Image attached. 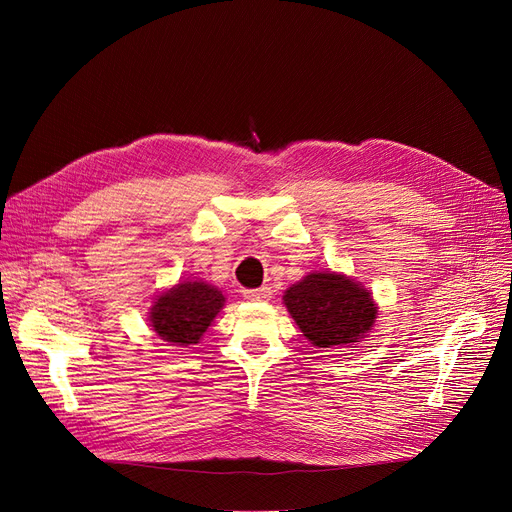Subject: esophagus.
<instances>
[{
	"label": "esophagus",
	"instance_id": "34e87169",
	"mask_svg": "<svg viewBox=\"0 0 512 512\" xmlns=\"http://www.w3.org/2000/svg\"><path fill=\"white\" fill-rule=\"evenodd\" d=\"M270 294H272V290L267 286L253 288V290H242V297H245L247 301H270Z\"/></svg>",
	"mask_w": 512,
	"mask_h": 512
}]
</instances>
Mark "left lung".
Here are the masks:
<instances>
[{"mask_svg":"<svg viewBox=\"0 0 512 512\" xmlns=\"http://www.w3.org/2000/svg\"><path fill=\"white\" fill-rule=\"evenodd\" d=\"M284 305L303 336L317 348L351 346L375 324L371 292L336 272H313L284 292Z\"/></svg>","mask_w":512,"mask_h":512,"instance_id":"left-lung-1","label":"left lung"}]
</instances>
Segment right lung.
I'll list each match as a JSON object with an SVG mask.
<instances>
[{"instance_id": "1", "label": "right lung", "mask_w": 512, "mask_h": 512, "mask_svg": "<svg viewBox=\"0 0 512 512\" xmlns=\"http://www.w3.org/2000/svg\"><path fill=\"white\" fill-rule=\"evenodd\" d=\"M224 303L222 290L201 280H184L157 294L149 313L151 328L174 346L197 344Z\"/></svg>"}]
</instances>
